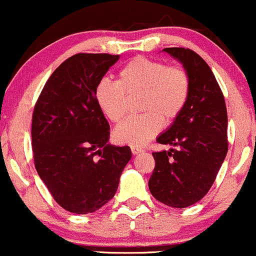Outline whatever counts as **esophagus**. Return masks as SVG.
Listing matches in <instances>:
<instances>
[{"label":"esophagus","mask_w":256,"mask_h":256,"mask_svg":"<svg viewBox=\"0 0 256 256\" xmlns=\"http://www.w3.org/2000/svg\"><path fill=\"white\" fill-rule=\"evenodd\" d=\"M131 152H132V154H134V155H138L140 152H142L143 150L140 148H138V146H131Z\"/></svg>","instance_id":"obj_1"}]
</instances>
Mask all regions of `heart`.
<instances>
[{
  "mask_svg": "<svg viewBox=\"0 0 256 256\" xmlns=\"http://www.w3.org/2000/svg\"><path fill=\"white\" fill-rule=\"evenodd\" d=\"M190 92L186 71L178 66L144 56L128 61L118 73L116 84L101 80L95 88V101L108 120L125 118L128 98L142 95L140 110L143 116L131 118L116 128L113 137L120 144L142 146L171 125L183 112Z\"/></svg>",
  "mask_w": 256,
  "mask_h": 256,
  "instance_id": "obj_1",
  "label": "heart"
}]
</instances>
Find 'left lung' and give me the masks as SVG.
I'll use <instances>...</instances> for the list:
<instances>
[{
  "mask_svg": "<svg viewBox=\"0 0 256 256\" xmlns=\"http://www.w3.org/2000/svg\"><path fill=\"white\" fill-rule=\"evenodd\" d=\"M164 52L183 64L190 79L186 104L178 119L158 137L176 146L152 152L154 171L149 190L173 208L189 207L210 189L228 154V112L212 70L198 52L185 48Z\"/></svg>",
  "mask_w": 256,
  "mask_h": 256,
  "instance_id": "left-lung-1",
  "label": "left lung"
}]
</instances>
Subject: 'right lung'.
Returning <instances> with one entry per match:
<instances>
[{
    "label": "right lung",
    "instance_id": "obj_1",
    "mask_svg": "<svg viewBox=\"0 0 256 256\" xmlns=\"http://www.w3.org/2000/svg\"><path fill=\"white\" fill-rule=\"evenodd\" d=\"M119 55L76 54L46 80L32 114L37 173L64 210L92 213L116 195L130 146L108 144L95 88Z\"/></svg>",
    "mask_w": 256,
    "mask_h": 256
}]
</instances>
